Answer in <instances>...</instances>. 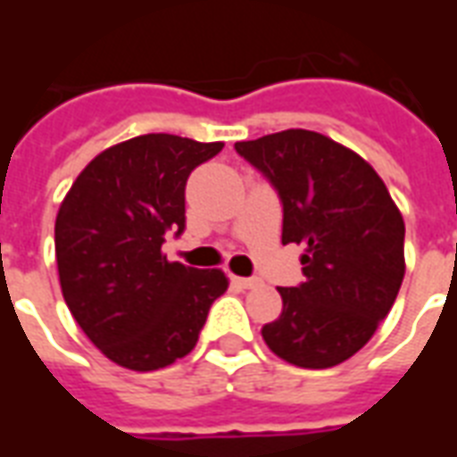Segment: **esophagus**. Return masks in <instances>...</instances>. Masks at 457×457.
I'll return each instance as SVG.
<instances>
[{
    "instance_id": "1",
    "label": "esophagus",
    "mask_w": 457,
    "mask_h": 457,
    "mask_svg": "<svg viewBox=\"0 0 457 457\" xmlns=\"http://www.w3.org/2000/svg\"><path fill=\"white\" fill-rule=\"evenodd\" d=\"M232 284L239 288H252L259 287V278H245V277H232Z\"/></svg>"
}]
</instances>
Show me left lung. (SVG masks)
I'll return each mask as SVG.
<instances>
[{
    "label": "left lung",
    "instance_id": "8db88e82",
    "mask_svg": "<svg viewBox=\"0 0 457 457\" xmlns=\"http://www.w3.org/2000/svg\"><path fill=\"white\" fill-rule=\"evenodd\" d=\"M235 149L278 193L281 242L306 247V278L278 288L284 311L262 337L296 367H336L367 345L402 288V212L362 156L318 131H277Z\"/></svg>",
    "mask_w": 457,
    "mask_h": 457
}]
</instances>
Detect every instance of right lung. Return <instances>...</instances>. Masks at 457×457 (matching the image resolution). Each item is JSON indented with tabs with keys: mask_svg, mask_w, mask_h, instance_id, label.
I'll list each match as a JSON object with an SVG mask.
<instances>
[{
	"mask_svg": "<svg viewBox=\"0 0 457 457\" xmlns=\"http://www.w3.org/2000/svg\"><path fill=\"white\" fill-rule=\"evenodd\" d=\"M222 141L141 134L95 156L55 218L58 277L71 313L112 362L151 372L195 347L228 291L220 269L161 254L186 229V183Z\"/></svg>",
	"mask_w": 457,
	"mask_h": 457,
	"instance_id": "add662e5",
	"label": "right lung"
}]
</instances>
